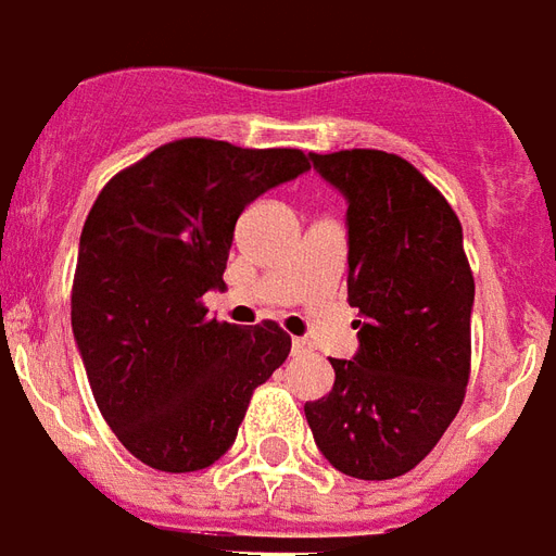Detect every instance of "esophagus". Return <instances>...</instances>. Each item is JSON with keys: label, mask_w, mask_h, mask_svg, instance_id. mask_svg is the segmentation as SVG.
Masks as SVG:
<instances>
[{"label": "esophagus", "mask_w": 556, "mask_h": 556, "mask_svg": "<svg viewBox=\"0 0 556 556\" xmlns=\"http://www.w3.org/2000/svg\"><path fill=\"white\" fill-rule=\"evenodd\" d=\"M293 352H295V355H302V352H311V340L293 338Z\"/></svg>", "instance_id": "esophagus-1"}]
</instances>
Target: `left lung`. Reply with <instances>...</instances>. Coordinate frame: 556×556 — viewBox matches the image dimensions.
Masks as SVG:
<instances>
[{
  "instance_id": "8db88e82",
  "label": "left lung",
  "mask_w": 556,
  "mask_h": 556,
  "mask_svg": "<svg viewBox=\"0 0 556 556\" xmlns=\"http://www.w3.org/2000/svg\"><path fill=\"white\" fill-rule=\"evenodd\" d=\"M311 162L350 204V305L362 319L355 358H331L334 388L305 403L307 427L338 471L394 480L439 444L471 376L462 225L396 153L355 148Z\"/></svg>"
}]
</instances>
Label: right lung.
Masks as SVG:
<instances>
[{
    "label": "right lung",
    "mask_w": 556,
    "mask_h": 556,
    "mask_svg": "<svg viewBox=\"0 0 556 556\" xmlns=\"http://www.w3.org/2000/svg\"><path fill=\"white\" fill-rule=\"evenodd\" d=\"M307 168L295 148L177 139L97 194L73 275V338L100 415L150 468L222 459L254 388L290 355L278 323H218L201 295L225 287L239 213Z\"/></svg>",
    "instance_id": "1"
}]
</instances>
